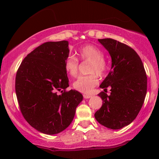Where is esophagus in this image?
Returning a JSON list of instances; mask_svg holds the SVG:
<instances>
[{
  "label": "esophagus",
  "mask_w": 159,
  "mask_h": 159,
  "mask_svg": "<svg viewBox=\"0 0 159 159\" xmlns=\"http://www.w3.org/2000/svg\"><path fill=\"white\" fill-rule=\"evenodd\" d=\"M91 97H92V96H90V95H86V94L84 95V98H86V99H87V98H90Z\"/></svg>",
  "instance_id": "obj_1"
}]
</instances>
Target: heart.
I'll return each mask as SVG.
<instances>
[{"label": "heart", "instance_id": "obj_1", "mask_svg": "<svg viewBox=\"0 0 159 159\" xmlns=\"http://www.w3.org/2000/svg\"><path fill=\"white\" fill-rule=\"evenodd\" d=\"M78 56L82 61H91L90 72L102 76L107 70V63L104 60L103 52L93 45H87L79 48ZM64 68L71 76H75L78 71V61L73 56H68L64 61ZM98 84L96 74L79 76L73 83L75 90L84 93H89Z\"/></svg>", "mask_w": 159, "mask_h": 159}]
</instances>
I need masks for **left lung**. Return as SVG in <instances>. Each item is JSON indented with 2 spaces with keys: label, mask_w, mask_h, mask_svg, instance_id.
<instances>
[{
  "label": "left lung",
  "mask_w": 159,
  "mask_h": 159,
  "mask_svg": "<svg viewBox=\"0 0 159 159\" xmlns=\"http://www.w3.org/2000/svg\"><path fill=\"white\" fill-rule=\"evenodd\" d=\"M111 57V69L100 85L103 102L95 113L100 124L111 129L129 125L141 109L147 88V77L141 59L134 49L119 41L98 39ZM111 88V95L106 93Z\"/></svg>",
  "instance_id": "left-lung-1"
}]
</instances>
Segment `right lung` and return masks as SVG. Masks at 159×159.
<instances>
[{
	"mask_svg": "<svg viewBox=\"0 0 159 159\" xmlns=\"http://www.w3.org/2000/svg\"><path fill=\"white\" fill-rule=\"evenodd\" d=\"M69 53L68 41L47 42L27 54L16 73V93L21 114L44 134H58L66 129L83 99L78 91L66 90L69 79L64 61Z\"/></svg>",
	"mask_w": 159,
	"mask_h": 159,
	"instance_id": "obj_1",
	"label": "right lung"
}]
</instances>
